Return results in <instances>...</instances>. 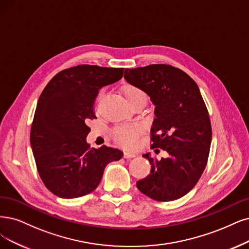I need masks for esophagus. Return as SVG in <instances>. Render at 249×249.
<instances>
[{
	"instance_id": "esophagus-1",
	"label": "esophagus",
	"mask_w": 249,
	"mask_h": 249,
	"mask_svg": "<svg viewBox=\"0 0 249 249\" xmlns=\"http://www.w3.org/2000/svg\"><path fill=\"white\" fill-rule=\"evenodd\" d=\"M134 157H136V154H134V153H131V152H125L124 153V158L125 159H132Z\"/></svg>"
}]
</instances>
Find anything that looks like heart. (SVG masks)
Masks as SVG:
<instances>
[{"label":"heart","instance_id":"b5f03b06","mask_svg":"<svg viewBox=\"0 0 249 249\" xmlns=\"http://www.w3.org/2000/svg\"><path fill=\"white\" fill-rule=\"evenodd\" d=\"M122 92L127 104L131 106L137 101H146V95L144 92L137 86L126 84L122 87ZM113 137L115 141L125 148H132L135 144L137 136H139V129L134 126H119L113 130Z\"/></svg>","mask_w":249,"mask_h":249}]
</instances>
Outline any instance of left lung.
<instances>
[{
  "instance_id": "obj_1",
  "label": "left lung",
  "mask_w": 249,
  "mask_h": 249,
  "mask_svg": "<svg viewBox=\"0 0 249 249\" xmlns=\"http://www.w3.org/2000/svg\"><path fill=\"white\" fill-rule=\"evenodd\" d=\"M124 78L145 92L155 105L151 148L167 152L161 160L151 158L149 153L142 155L152 165L151 172L136 187L156 201L179 199L203 173L213 136L199 87L188 73L168 64L126 69Z\"/></svg>"
}]
</instances>
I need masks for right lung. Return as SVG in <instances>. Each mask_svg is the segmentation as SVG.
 <instances>
[{"label":"right lung","mask_w":249,"mask_h":249,"mask_svg":"<svg viewBox=\"0 0 249 249\" xmlns=\"http://www.w3.org/2000/svg\"><path fill=\"white\" fill-rule=\"evenodd\" d=\"M122 68L80 64L56 73L36 104L31 145L39 176L54 195L72 199L93 192L107 165L123 157L115 148H90L88 122L96 119L98 90L123 77Z\"/></svg>","instance_id":"add662e5"}]
</instances>
